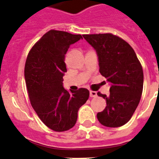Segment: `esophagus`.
<instances>
[{"mask_svg":"<svg viewBox=\"0 0 159 159\" xmlns=\"http://www.w3.org/2000/svg\"><path fill=\"white\" fill-rule=\"evenodd\" d=\"M97 96V93L94 91H90V96L91 97H96Z\"/></svg>","mask_w":159,"mask_h":159,"instance_id":"esophagus-1","label":"esophagus"}]
</instances>
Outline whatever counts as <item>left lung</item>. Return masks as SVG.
Segmentation results:
<instances>
[{"label": "left lung", "instance_id": "1", "mask_svg": "<svg viewBox=\"0 0 159 159\" xmlns=\"http://www.w3.org/2000/svg\"><path fill=\"white\" fill-rule=\"evenodd\" d=\"M83 37L96 51L100 74L111 83L109 96L97 93L107 104L97 113V119L106 127L124 125L132 117L142 94L143 70L140 61L132 47L116 35L107 33Z\"/></svg>", "mask_w": 159, "mask_h": 159}]
</instances>
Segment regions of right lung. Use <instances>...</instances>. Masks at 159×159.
Masks as SVG:
<instances>
[{"label":"right lung","mask_w":159,"mask_h":159,"mask_svg":"<svg viewBox=\"0 0 159 159\" xmlns=\"http://www.w3.org/2000/svg\"><path fill=\"white\" fill-rule=\"evenodd\" d=\"M82 36L51 30L30 49L25 64V80L30 104L51 129L63 132L75 125L78 111L89 97L87 89H64L65 55Z\"/></svg>","instance_id":"add662e5"}]
</instances>
